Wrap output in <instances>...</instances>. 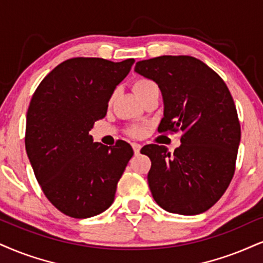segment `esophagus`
<instances>
[{
	"label": "esophagus",
	"instance_id": "1",
	"mask_svg": "<svg viewBox=\"0 0 263 263\" xmlns=\"http://www.w3.org/2000/svg\"><path fill=\"white\" fill-rule=\"evenodd\" d=\"M132 146H133V150H134L135 154H139V152H140V150H141L140 144H138V142H133Z\"/></svg>",
	"mask_w": 263,
	"mask_h": 263
}]
</instances>
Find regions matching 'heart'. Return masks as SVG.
<instances>
[{"label": "heart", "instance_id": "obj_1", "mask_svg": "<svg viewBox=\"0 0 263 263\" xmlns=\"http://www.w3.org/2000/svg\"><path fill=\"white\" fill-rule=\"evenodd\" d=\"M133 89H134L135 93L139 96V99L142 101V100L150 95V93L158 91V85L152 79H148V78H139V79H135L134 83H133ZM115 95L116 93L113 92L111 97H109V103L113 101ZM126 133L133 138H139L141 137L144 130H142V128H140V126L133 125L130 128L126 129Z\"/></svg>", "mask_w": 263, "mask_h": 263}]
</instances>
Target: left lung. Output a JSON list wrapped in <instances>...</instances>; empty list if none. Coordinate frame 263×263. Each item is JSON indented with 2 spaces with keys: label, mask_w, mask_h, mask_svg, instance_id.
<instances>
[{
  "label": "left lung",
  "mask_w": 263,
  "mask_h": 263,
  "mask_svg": "<svg viewBox=\"0 0 263 263\" xmlns=\"http://www.w3.org/2000/svg\"><path fill=\"white\" fill-rule=\"evenodd\" d=\"M134 70L162 91L164 117L158 132L181 133L173 154L156 144L141 148L151 160L152 196L168 212H205L221 199L235 172L241 130L231 91L215 70L191 56L139 61Z\"/></svg>",
  "instance_id": "obj_1"
}]
</instances>
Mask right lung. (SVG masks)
<instances>
[{
	"label": "right lung",
	"instance_id": "right-lung-1",
	"mask_svg": "<svg viewBox=\"0 0 263 263\" xmlns=\"http://www.w3.org/2000/svg\"><path fill=\"white\" fill-rule=\"evenodd\" d=\"M134 58H69L42 79L27 113L25 150L45 196L73 218L103 212L133 157L128 142L113 147L89 134L107 113L116 86L130 72Z\"/></svg>",
	"mask_w": 263,
	"mask_h": 263
}]
</instances>
